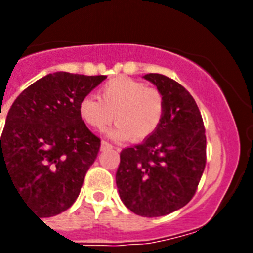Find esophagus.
<instances>
[{
	"label": "esophagus",
	"mask_w": 253,
	"mask_h": 253,
	"mask_svg": "<svg viewBox=\"0 0 253 253\" xmlns=\"http://www.w3.org/2000/svg\"><path fill=\"white\" fill-rule=\"evenodd\" d=\"M111 148H113V146H111L110 143L102 140V143H101V151H107V150H111Z\"/></svg>",
	"instance_id": "34e87169"
}]
</instances>
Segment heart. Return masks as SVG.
I'll return each instance as SVG.
<instances>
[{
  "label": "heart",
  "instance_id": "obj_1",
  "mask_svg": "<svg viewBox=\"0 0 253 253\" xmlns=\"http://www.w3.org/2000/svg\"><path fill=\"white\" fill-rule=\"evenodd\" d=\"M98 98L86 95L79 103V114L87 126L105 130L113 121L111 136L142 142L162 123L164 98L162 91L131 77H114L101 86Z\"/></svg>",
  "mask_w": 253,
  "mask_h": 253
}]
</instances>
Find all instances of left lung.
Segmentation results:
<instances>
[{
    "mask_svg": "<svg viewBox=\"0 0 253 253\" xmlns=\"http://www.w3.org/2000/svg\"><path fill=\"white\" fill-rule=\"evenodd\" d=\"M143 77L162 91L164 115L150 138L121 152L115 180L125 206L152 218L184 208L196 194L206 166V135L200 109L182 85L159 73Z\"/></svg>",
    "mask_w": 253,
    "mask_h": 253,
    "instance_id": "obj_1",
    "label": "left lung"
}]
</instances>
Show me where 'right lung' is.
Listing matches in <instances>:
<instances>
[{
  "label": "right lung",
  "instance_id": "right-lung-1",
  "mask_svg": "<svg viewBox=\"0 0 253 253\" xmlns=\"http://www.w3.org/2000/svg\"><path fill=\"white\" fill-rule=\"evenodd\" d=\"M106 76L49 73L26 87L0 134L5 169L18 194L41 218L65 211L80 194L101 140L79 114V103Z\"/></svg>",
  "mask_w": 253,
  "mask_h": 253
}]
</instances>
